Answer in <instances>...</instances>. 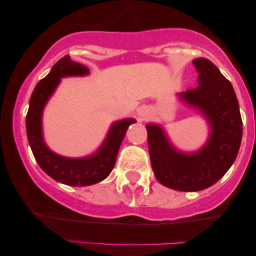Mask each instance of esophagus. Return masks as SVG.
Wrapping results in <instances>:
<instances>
[{
  "label": "esophagus",
  "instance_id": "obj_1",
  "mask_svg": "<svg viewBox=\"0 0 256 256\" xmlns=\"http://www.w3.org/2000/svg\"><path fill=\"white\" fill-rule=\"evenodd\" d=\"M140 116H142V118L146 116V114L144 113H140Z\"/></svg>",
  "mask_w": 256,
  "mask_h": 256
}]
</instances>
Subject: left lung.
<instances>
[{"mask_svg":"<svg viewBox=\"0 0 256 256\" xmlns=\"http://www.w3.org/2000/svg\"><path fill=\"white\" fill-rule=\"evenodd\" d=\"M194 65L199 73L198 86L180 96L208 118L211 134L206 144L197 152H180L162 127L146 126L157 180L166 188L186 192L204 190L216 183L236 160L242 138V120L232 84L208 59H194Z\"/></svg>","mask_w":256,"mask_h":256,"instance_id":"obj_1","label":"left lung"}]
</instances>
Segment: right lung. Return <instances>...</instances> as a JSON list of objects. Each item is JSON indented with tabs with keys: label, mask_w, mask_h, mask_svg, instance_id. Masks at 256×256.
Returning a JSON list of instances; mask_svg holds the SVG:
<instances>
[{
	"label": "right lung",
	"mask_w": 256,
	"mask_h": 256,
	"mask_svg": "<svg viewBox=\"0 0 256 256\" xmlns=\"http://www.w3.org/2000/svg\"><path fill=\"white\" fill-rule=\"evenodd\" d=\"M90 70L65 56L56 62L51 72L34 87L26 114V135L37 163L51 178L71 186H87L104 180L112 172L129 124L134 118L114 122L102 146L92 156L68 158L51 152L45 144L42 132V114L48 98L54 92L62 78L88 74Z\"/></svg>",
	"instance_id": "1"
}]
</instances>
